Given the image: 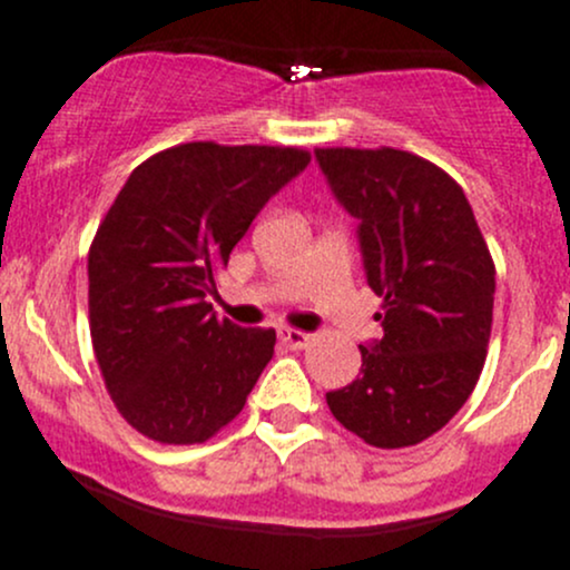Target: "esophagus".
<instances>
[{
    "label": "esophagus",
    "mask_w": 570,
    "mask_h": 570,
    "mask_svg": "<svg viewBox=\"0 0 570 570\" xmlns=\"http://www.w3.org/2000/svg\"><path fill=\"white\" fill-rule=\"evenodd\" d=\"M278 338H281V344L289 350H303V347H308V342H312V336H308L306 331H297V327H281Z\"/></svg>",
    "instance_id": "34e87169"
}]
</instances>
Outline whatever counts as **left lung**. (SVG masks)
I'll use <instances>...</instances> for the list:
<instances>
[{
    "instance_id": "obj_1",
    "label": "left lung",
    "mask_w": 570,
    "mask_h": 570,
    "mask_svg": "<svg viewBox=\"0 0 570 570\" xmlns=\"http://www.w3.org/2000/svg\"><path fill=\"white\" fill-rule=\"evenodd\" d=\"M338 204L358 220L383 336L361 375L327 392L350 433L400 450L439 433L485 366L497 267L461 184L400 148H317Z\"/></svg>"
}]
</instances>
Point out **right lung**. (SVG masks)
I'll list each match as a JSON object with an SVG mask.
<instances>
[{
	"label": "right lung",
	"mask_w": 570,
	"mask_h": 570,
	"mask_svg": "<svg viewBox=\"0 0 570 570\" xmlns=\"http://www.w3.org/2000/svg\"><path fill=\"white\" fill-rule=\"evenodd\" d=\"M312 163L292 146L181 142L137 165L88 253L90 338L120 416L159 444H204L245 407L273 327L206 297L262 206Z\"/></svg>",
	"instance_id": "right-lung-1"
}]
</instances>
